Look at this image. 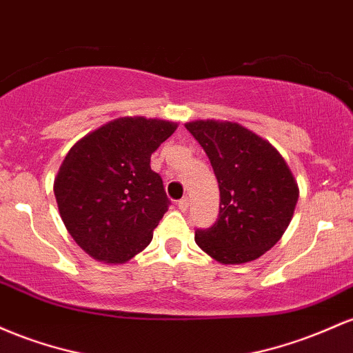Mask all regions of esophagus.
Returning <instances> with one entry per match:
<instances>
[{"mask_svg":"<svg viewBox=\"0 0 353 353\" xmlns=\"http://www.w3.org/2000/svg\"><path fill=\"white\" fill-rule=\"evenodd\" d=\"M188 207H190V200L187 196L181 198V200H178V208H180L181 212H187Z\"/></svg>","mask_w":353,"mask_h":353,"instance_id":"obj_1","label":"esophagus"}]
</instances>
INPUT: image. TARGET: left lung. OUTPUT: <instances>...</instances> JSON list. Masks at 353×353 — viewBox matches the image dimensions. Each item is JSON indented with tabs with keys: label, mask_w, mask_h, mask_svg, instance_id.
Segmentation results:
<instances>
[{
	"label": "left lung",
	"mask_w": 353,
	"mask_h": 353,
	"mask_svg": "<svg viewBox=\"0 0 353 353\" xmlns=\"http://www.w3.org/2000/svg\"><path fill=\"white\" fill-rule=\"evenodd\" d=\"M207 153L220 188V213L195 241L225 265L247 263L276 243L294 216L299 185L283 157L250 130L232 121L185 125Z\"/></svg>",
	"instance_id": "8db88e82"
}]
</instances>
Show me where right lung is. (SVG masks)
Instances as JSON below:
<instances>
[{"label":"right lung","mask_w":353,"mask_h":353,"mask_svg":"<svg viewBox=\"0 0 353 353\" xmlns=\"http://www.w3.org/2000/svg\"><path fill=\"white\" fill-rule=\"evenodd\" d=\"M176 123L123 117L83 137L54 178V196L73 240L98 262L125 263L153 239L170 200L150 166Z\"/></svg>","instance_id":"right-lung-1"}]
</instances>
